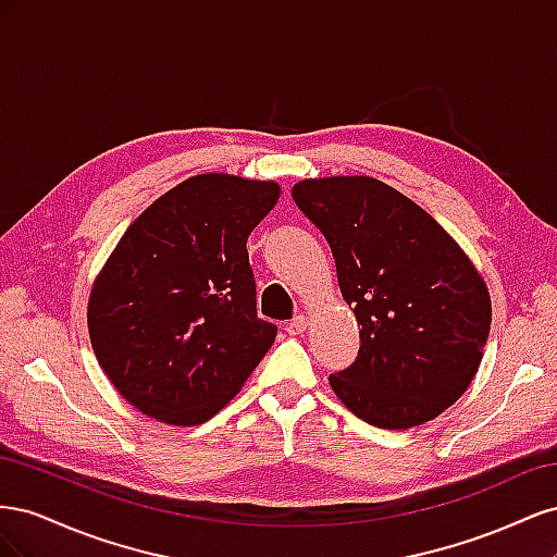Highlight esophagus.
<instances>
[{"mask_svg":"<svg viewBox=\"0 0 557 557\" xmlns=\"http://www.w3.org/2000/svg\"><path fill=\"white\" fill-rule=\"evenodd\" d=\"M307 327H309V320H307L305 315H299V318L290 320L288 325H285V332L293 334V336H297V334H305V332H307Z\"/></svg>","mask_w":557,"mask_h":557,"instance_id":"esophagus-1","label":"esophagus"}]
</instances>
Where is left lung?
<instances>
[{
	"instance_id": "left-lung-1",
	"label": "left lung",
	"mask_w": 557,
	"mask_h": 557,
	"mask_svg": "<svg viewBox=\"0 0 557 557\" xmlns=\"http://www.w3.org/2000/svg\"><path fill=\"white\" fill-rule=\"evenodd\" d=\"M293 199L325 234L360 327L356 362L330 376L334 395L383 430L444 413L474 381L491 334V293L476 264L425 209L379 178H305Z\"/></svg>"
}]
</instances>
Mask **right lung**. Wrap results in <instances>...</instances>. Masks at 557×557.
<instances>
[{"label": "right lung", "mask_w": 557, "mask_h": 557, "mask_svg": "<svg viewBox=\"0 0 557 557\" xmlns=\"http://www.w3.org/2000/svg\"><path fill=\"white\" fill-rule=\"evenodd\" d=\"M278 197L276 181L190 176L134 218L99 269L90 344L144 416L207 423L272 348L276 327L258 318L246 242Z\"/></svg>", "instance_id": "add662e5"}]
</instances>
